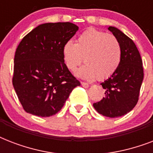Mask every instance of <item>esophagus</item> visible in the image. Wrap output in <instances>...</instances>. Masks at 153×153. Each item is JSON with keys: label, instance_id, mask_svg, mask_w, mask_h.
Here are the masks:
<instances>
[{"label": "esophagus", "instance_id": "obj_1", "mask_svg": "<svg viewBox=\"0 0 153 153\" xmlns=\"http://www.w3.org/2000/svg\"><path fill=\"white\" fill-rule=\"evenodd\" d=\"M82 86H83L84 88H88L89 86H90V85H89L87 82H82Z\"/></svg>", "mask_w": 153, "mask_h": 153}]
</instances>
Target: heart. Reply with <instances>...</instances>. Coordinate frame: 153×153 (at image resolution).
Segmentation results:
<instances>
[{
	"instance_id": "obj_1",
	"label": "heart",
	"mask_w": 153,
	"mask_h": 153,
	"mask_svg": "<svg viewBox=\"0 0 153 153\" xmlns=\"http://www.w3.org/2000/svg\"><path fill=\"white\" fill-rule=\"evenodd\" d=\"M62 56L71 71L76 69L84 58L86 64L75 72L76 76L87 80L105 79L117 69L121 47L114 35L91 28L80 35L75 44L67 41L62 47Z\"/></svg>"
}]
</instances>
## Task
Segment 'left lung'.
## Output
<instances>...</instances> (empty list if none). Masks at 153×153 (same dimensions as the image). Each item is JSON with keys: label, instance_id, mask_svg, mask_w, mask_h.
<instances>
[{"label": "left lung", "instance_id": "left-lung-1", "mask_svg": "<svg viewBox=\"0 0 153 153\" xmlns=\"http://www.w3.org/2000/svg\"><path fill=\"white\" fill-rule=\"evenodd\" d=\"M108 29L121 44V62L116 71L100 84L105 96L93 105L100 114L114 118L128 114L137 105L144 71L140 53L133 40L117 27L109 26Z\"/></svg>", "mask_w": 153, "mask_h": 153}]
</instances>
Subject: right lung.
I'll return each instance as SVG.
<instances>
[{
  "label": "right lung",
  "mask_w": 153,
  "mask_h": 153,
  "mask_svg": "<svg viewBox=\"0 0 153 153\" xmlns=\"http://www.w3.org/2000/svg\"><path fill=\"white\" fill-rule=\"evenodd\" d=\"M79 30L70 22L45 23L25 36L14 58L13 85L27 113L42 117L61 110L81 84L64 63L62 47Z\"/></svg>",
  "instance_id": "right-lung-1"
}]
</instances>
